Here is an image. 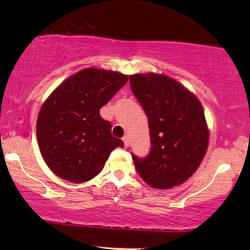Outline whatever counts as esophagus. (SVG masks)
I'll use <instances>...</instances> for the list:
<instances>
[{
  "instance_id": "esophagus-1",
  "label": "esophagus",
  "mask_w": 250,
  "mask_h": 250,
  "mask_svg": "<svg viewBox=\"0 0 250 250\" xmlns=\"http://www.w3.org/2000/svg\"><path fill=\"white\" fill-rule=\"evenodd\" d=\"M123 142H124L125 148H128V138H127V136H124V138H123Z\"/></svg>"
}]
</instances>
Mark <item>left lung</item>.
I'll use <instances>...</instances> for the list:
<instances>
[{
	"mask_svg": "<svg viewBox=\"0 0 250 250\" xmlns=\"http://www.w3.org/2000/svg\"><path fill=\"white\" fill-rule=\"evenodd\" d=\"M133 94L149 121L151 148L146 158L132 153L135 168L146 183L170 189L193 175L208 148L203 105L193 93L160 74L129 76Z\"/></svg>",
	"mask_w": 250,
	"mask_h": 250,
	"instance_id": "1",
	"label": "left lung"
}]
</instances>
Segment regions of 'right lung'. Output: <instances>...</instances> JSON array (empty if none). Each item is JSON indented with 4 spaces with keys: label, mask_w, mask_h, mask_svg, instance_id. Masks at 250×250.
Segmentation results:
<instances>
[{
    "label": "right lung",
    "mask_w": 250,
    "mask_h": 250,
    "mask_svg": "<svg viewBox=\"0 0 250 250\" xmlns=\"http://www.w3.org/2000/svg\"><path fill=\"white\" fill-rule=\"evenodd\" d=\"M112 70L86 68L62 82L41 108L37 142L44 162L62 180L83 183L97 176L112 150L124 142L111 134L100 109L127 83Z\"/></svg>",
    "instance_id": "1"
}]
</instances>
